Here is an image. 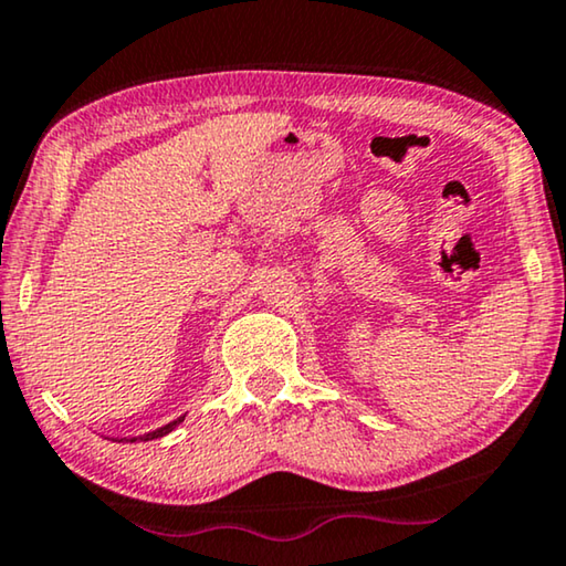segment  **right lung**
Returning a JSON list of instances; mask_svg holds the SVG:
<instances>
[{
	"instance_id": "obj_1",
	"label": "right lung",
	"mask_w": 566,
	"mask_h": 566,
	"mask_svg": "<svg viewBox=\"0 0 566 566\" xmlns=\"http://www.w3.org/2000/svg\"><path fill=\"white\" fill-rule=\"evenodd\" d=\"M181 423V418L179 420H174V423H169V426H164V428H158V431H154V433H146L143 436V441H154V439H161V436H166V433H171L174 428H177ZM130 441H138V439H130Z\"/></svg>"
}]
</instances>
